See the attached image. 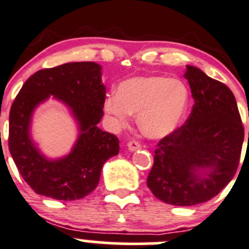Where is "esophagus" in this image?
<instances>
[{
	"instance_id": "obj_1",
	"label": "esophagus",
	"mask_w": 249,
	"mask_h": 249,
	"mask_svg": "<svg viewBox=\"0 0 249 249\" xmlns=\"http://www.w3.org/2000/svg\"><path fill=\"white\" fill-rule=\"evenodd\" d=\"M141 147H142V145H141V143L139 142V141L132 140L127 143V149H129L130 152H135V150L141 149Z\"/></svg>"
}]
</instances>
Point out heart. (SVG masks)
<instances>
[{"mask_svg": "<svg viewBox=\"0 0 249 249\" xmlns=\"http://www.w3.org/2000/svg\"><path fill=\"white\" fill-rule=\"evenodd\" d=\"M189 105V90L182 80L162 76L134 77L120 83L117 95L105 100V112L117 126L129 124L131 114L143 135L159 140L182 124Z\"/></svg>", "mask_w": 249, "mask_h": 249, "instance_id": "1", "label": "heart"}]
</instances>
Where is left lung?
<instances>
[{
  "label": "left lung",
  "instance_id": "8db88e82",
  "mask_svg": "<svg viewBox=\"0 0 249 249\" xmlns=\"http://www.w3.org/2000/svg\"><path fill=\"white\" fill-rule=\"evenodd\" d=\"M184 77L195 101L192 113L159 141L147 178L154 196L175 206L199 205L217 196L235 176L245 139L231 90L189 65Z\"/></svg>",
  "mask_w": 249,
  "mask_h": 249
}]
</instances>
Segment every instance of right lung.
<instances>
[{"label":"right lung","instance_id":"add662e5","mask_svg":"<svg viewBox=\"0 0 249 249\" xmlns=\"http://www.w3.org/2000/svg\"><path fill=\"white\" fill-rule=\"evenodd\" d=\"M53 96L71 110L80 135L72 150L48 160L29 134L33 110ZM106 87L96 62H69L39 70L24 83L9 112L8 147L20 175L35 193L72 201L95 190L102 166L119 153V140L97 124L104 115Z\"/></svg>","mask_w":249,"mask_h":249}]
</instances>
